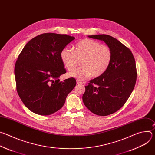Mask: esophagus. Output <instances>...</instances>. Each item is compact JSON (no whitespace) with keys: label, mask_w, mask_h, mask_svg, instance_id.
I'll use <instances>...</instances> for the list:
<instances>
[{"label":"esophagus","mask_w":155,"mask_h":155,"mask_svg":"<svg viewBox=\"0 0 155 155\" xmlns=\"http://www.w3.org/2000/svg\"><path fill=\"white\" fill-rule=\"evenodd\" d=\"M77 84H83V83L80 80H77Z\"/></svg>","instance_id":"obj_1"}]
</instances>
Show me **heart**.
Wrapping results in <instances>:
<instances>
[{
	"mask_svg": "<svg viewBox=\"0 0 155 155\" xmlns=\"http://www.w3.org/2000/svg\"><path fill=\"white\" fill-rule=\"evenodd\" d=\"M61 60L64 67L71 71L69 76L79 80H84L91 75L98 77L108 69L112 59L110 48L94 40L84 38L78 41L74 51L64 48L60 53ZM81 60L82 65L80 68L73 70Z\"/></svg>",
	"mask_w": 155,
	"mask_h": 155,
	"instance_id": "b5f03b06",
	"label": "heart"
}]
</instances>
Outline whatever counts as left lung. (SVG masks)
Wrapping results in <instances>:
<instances>
[{
    "label": "left lung",
    "instance_id": "left-lung-1",
    "mask_svg": "<svg viewBox=\"0 0 155 155\" xmlns=\"http://www.w3.org/2000/svg\"><path fill=\"white\" fill-rule=\"evenodd\" d=\"M88 37L104 41L112 52L107 71L85 86L82 97L91 112L107 116L120 109L133 91L137 79L136 61L131 51L115 38L105 34Z\"/></svg>",
    "mask_w": 155,
    "mask_h": 155
}]
</instances>
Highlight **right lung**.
<instances>
[{"label":"right lung","instance_id":"add662e5","mask_svg":"<svg viewBox=\"0 0 155 155\" xmlns=\"http://www.w3.org/2000/svg\"><path fill=\"white\" fill-rule=\"evenodd\" d=\"M74 39L66 34H42L28 42L18 56L15 66L16 90L31 112L40 115L55 113L75 87V78L59 79L66 73L61 51Z\"/></svg>","mask_w":155,"mask_h":155}]
</instances>
